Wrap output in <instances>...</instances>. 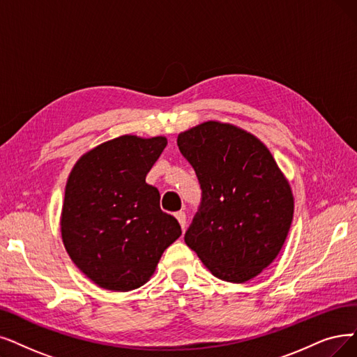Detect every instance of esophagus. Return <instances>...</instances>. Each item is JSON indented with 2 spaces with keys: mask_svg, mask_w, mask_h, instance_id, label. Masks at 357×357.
I'll list each match as a JSON object with an SVG mask.
<instances>
[{
  "mask_svg": "<svg viewBox=\"0 0 357 357\" xmlns=\"http://www.w3.org/2000/svg\"><path fill=\"white\" fill-rule=\"evenodd\" d=\"M176 218H177V221L180 222L181 228H183V230H184V228H186V213H184L183 211H180V212H176Z\"/></svg>",
  "mask_w": 357,
  "mask_h": 357,
  "instance_id": "esophagus-1",
  "label": "esophagus"
}]
</instances>
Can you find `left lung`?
<instances>
[{
    "label": "left lung",
    "mask_w": 357,
    "mask_h": 357,
    "mask_svg": "<svg viewBox=\"0 0 357 357\" xmlns=\"http://www.w3.org/2000/svg\"><path fill=\"white\" fill-rule=\"evenodd\" d=\"M177 145L202 189L186 245L220 280L240 284L259 275L278 256L294 211L273 153L252 133L221 121L181 132Z\"/></svg>",
    "instance_id": "8db88e82"
}]
</instances>
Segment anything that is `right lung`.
Returning a JSON list of instances; mask_svg holds the SVG:
<instances>
[{"label": "right lung", "instance_id": "1", "mask_svg": "<svg viewBox=\"0 0 357 357\" xmlns=\"http://www.w3.org/2000/svg\"><path fill=\"white\" fill-rule=\"evenodd\" d=\"M167 137L124 135L83 153L67 178L61 238L75 265L98 287L130 291L153 275L164 250L181 236L160 208L146 174Z\"/></svg>", "mask_w": 357, "mask_h": 357}]
</instances>
